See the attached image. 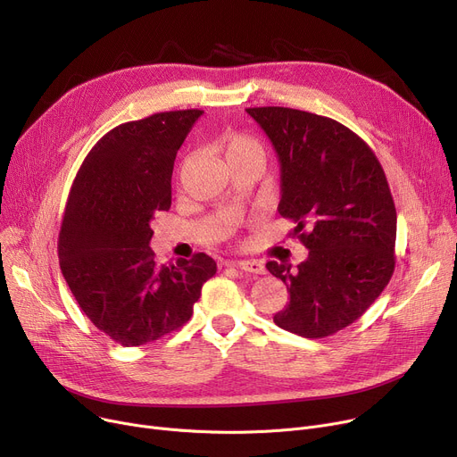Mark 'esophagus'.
<instances>
[{
  "label": "esophagus",
  "mask_w": 457,
  "mask_h": 457,
  "mask_svg": "<svg viewBox=\"0 0 457 457\" xmlns=\"http://www.w3.org/2000/svg\"><path fill=\"white\" fill-rule=\"evenodd\" d=\"M226 267H237L248 274H265V265L255 259H245V261H226Z\"/></svg>",
  "instance_id": "esophagus-1"
}]
</instances>
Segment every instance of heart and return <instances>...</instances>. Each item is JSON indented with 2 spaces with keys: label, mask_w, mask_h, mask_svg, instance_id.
Listing matches in <instances>:
<instances>
[{
  "label": "heart",
  "mask_w": 457,
  "mask_h": 457,
  "mask_svg": "<svg viewBox=\"0 0 457 457\" xmlns=\"http://www.w3.org/2000/svg\"><path fill=\"white\" fill-rule=\"evenodd\" d=\"M222 152L226 162H233L243 157H261L265 159V150L261 142L248 133H229L222 138Z\"/></svg>",
  "instance_id": "b5f03b06"
}]
</instances>
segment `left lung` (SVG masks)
<instances>
[{"label":"left lung","instance_id":"obj_1","mask_svg":"<svg viewBox=\"0 0 457 457\" xmlns=\"http://www.w3.org/2000/svg\"><path fill=\"white\" fill-rule=\"evenodd\" d=\"M281 164L283 219L309 250L296 269L269 261L291 302L274 322L322 339L361 317L395 272L396 209L369 144L337 120L289 107H250Z\"/></svg>","mask_w":457,"mask_h":457}]
</instances>
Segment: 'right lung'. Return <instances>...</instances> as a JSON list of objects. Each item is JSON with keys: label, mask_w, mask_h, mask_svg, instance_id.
<instances>
[{"label": "right lung", "mask_w": 457, "mask_h": 457, "mask_svg": "<svg viewBox=\"0 0 457 457\" xmlns=\"http://www.w3.org/2000/svg\"><path fill=\"white\" fill-rule=\"evenodd\" d=\"M200 109L155 112L105 133L71 183L59 265L90 322L122 346L154 343L192 317L216 262L200 252L157 265L155 212L172 205L176 154Z\"/></svg>", "instance_id": "1"}]
</instances>
